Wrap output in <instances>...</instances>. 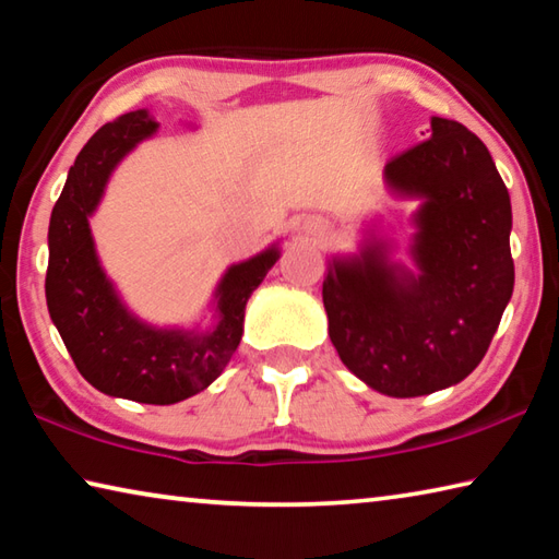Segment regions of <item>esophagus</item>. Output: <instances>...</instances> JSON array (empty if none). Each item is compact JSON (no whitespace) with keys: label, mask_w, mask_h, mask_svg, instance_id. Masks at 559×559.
<instances>
[{"label":"esophagus","mask_w":559,"mask_h":559,"mask_svg":"<svg viewBox=\"0 0 559 559\" xmlns=\"http://www.w3.org/2000/svg\"><path fill=\"white\" fill-rule=\"evenodd\" d=\"M310 234H316V236H323V234H325V226H323V224H316L313 229H310Z\"/></svg>","instance_id":"esophagus-1"}]
</instances>
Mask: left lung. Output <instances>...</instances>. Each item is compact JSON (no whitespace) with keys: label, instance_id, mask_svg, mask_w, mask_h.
Here are the masks:
<instances>
[{"label":"left lung","instance_id":"left-lung-1","mask_svg":"<svg viewBox=\"0 0 559 559\" xmlns=\"http://www.w3.org/2000/svg\"><path fill=\"white\" fill-rule=\"evenodd\" d=\"M384 185L416 200L409 257L390 259L377 226L357 253L333 257L323 281L328 335L374 392L421 396L476 370L513 296L510 194L488 147L456 120L384 165Z\"/></svg>","mask_w":559,"mask_h":559}]
</instances>
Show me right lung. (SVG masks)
<instances>
[{"mask_svg": "<svg viewBox=\"0 0 559 559\" xmlns=\"http://www.w3.org/2000/svg\"><path fill=\"white\" fill-rule=\"evenodd\" d=\"M147 110L103 126L75 157L49 222L46 306L79 372L98 392L140 404H177L210 386L243 335V310L278 261V241L231 263L214 288L206 328H157L122 302L100 266L91 216L112 169L157 132Z\"/></svg>", "mask_w": 559, "mask_h": 559, "instance_id": "1", "label": "right lung"}]
</instances>
